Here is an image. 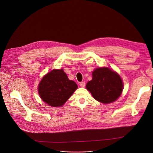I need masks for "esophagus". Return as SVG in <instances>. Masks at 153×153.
I'll return each instance as SVG.
<instances>
[{"mask_svg": "<svg viewBox=\"0 0 153 153\" xmlns=\"http://www.w3.org/2000/svg\"><path fill=\"white\" fill-rule=\"evenodd\" d=\"M79 85H80V86L82 87V88H84V87L85 86V82H80Z\"/></svg>", "mask_w": 153, "mask_h": 153, "instance_id": "34e87169", "label": "esophagus"}]
</instances>
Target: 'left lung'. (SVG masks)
Returning <instances> with one entry per match:
<instances>
[{
	"mask_svg": "<svg viewBox=\"0 0 153 153\" xmlns=\"http://www.w3.org/2000/svg\"><path fill=\"white\" fill-rule=\"evenodd\" d=\"M93 79L86 88L97 101L103 103L114 102L122 94L123 82L118 74L108 68H99L93 72Z\"/></svg>",
	"mask_w": 153,
	"mask_h": 153,
	"instance_id": "8db88e82",
	"label": "left lung"
}]
</instances>
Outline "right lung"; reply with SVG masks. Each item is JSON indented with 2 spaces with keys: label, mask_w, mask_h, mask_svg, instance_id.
<instances>
[{
  "label": "right lung",
  "mask_w": 153,
  "mask_h": 153,
  "mask_svg": "<svg viewBox=\"0 0 153 153\" xmlns=\"http://www.w3.org/2000/svg\"><path fill=\"white\" fill-rule=\"evenodd\" d=\"M77 88L63 70H53L43 77L39 85V94L43 102L53 107L62 106Z\"/></svg>",
  "instance_id": "obj_1"
}]
</instances>
